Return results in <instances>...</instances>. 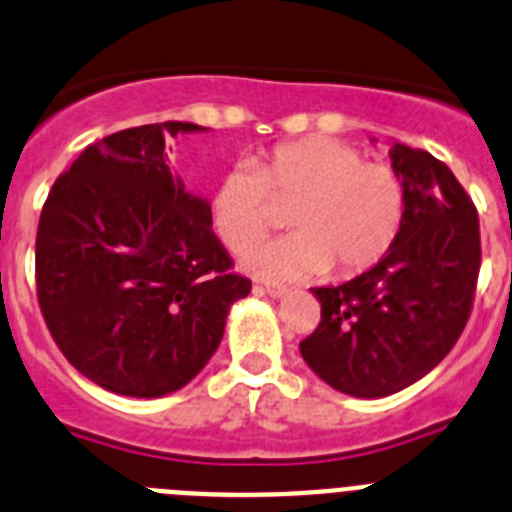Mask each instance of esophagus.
I'll return each mask as SVG.
<instances>
[{
  "label": "esophagus",
  "instance_id": "esophagus-1",
  "mask_svg": "<svg viewBox=\"0 0 512 512\" xmlns=\"http://www.w3.org/2000/svg\"><path fill=\"white\" fill-rule=\"evenodd\" d=\"M261 292H266L271 300H284V297H289V289L282 287V284H266V287H261Z\"/></svg>",
  "mask_w": 512,
  "mask_h": 512
}]
</instances>
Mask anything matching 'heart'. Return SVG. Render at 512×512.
Returning <instances> with one entry per match:
<instances>
[{
	"instance_id": "1",
	"label": "heart",
	"mask_w": 512,
	"mask_h": 512,
	"mask_svg": "<svg viewBox=\"0 0 512 512\" xmlns=\"http://www.w3.org/2000/svg\"><path fill=\"white\" fill-rule=\"evenodd\" d=\"M271 199L293 202L296 233L251 249L243 264L289 282L330 266L336 274L369 269L390 251L405 217L400 176L333 138L279 143L225 171L210 192L212 230L230 251H246L276 219Z\"/></svg>"
}]
</instances>
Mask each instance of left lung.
<instances>
[{
  "label": "left lung",
  "mask_w": 512,
  "mask_h": 512,
  "mask_svg": "<svg viewBox=\"0 0 512 512\" xmlns=\"http://www.w3.org/2000/svg\"><path fill=\"white\" fill-rule=\"evenodd\" d=\"M405 189L395 243L359 277L315 287L320 325L300 343L312 372L351 397L405 390L449 354L469 320L479 274V217L446 164L390 148Z\"/></svg>",
  "instance_id": "obj_1"
}]
</instances>
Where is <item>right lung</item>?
I'll return each mask as SVG.
<instances>
[{
    "label": "right lung",
    "mask_w": 512,
    "mask_h": 512,
    "mask_svg": "<svg viewBox=\"0 0 512 512\" xmlns=\"http://www.w3.org/2000/svg\"><path fill=\"white\" fill-rule=\"evenodd\" d=\"M194 122L120 130L58 176L35 241L38 302L53 341L87 379L125 397H164L205 369L233 302L210 202L169 169L166 140Z\"/></svg>",
    "instance_id": "1"
}]
</instances>
